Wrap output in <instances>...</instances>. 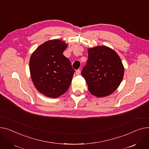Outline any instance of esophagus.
<instances>
[{
    "instance_id": "34e87169",
    "label": "esophagus",
    "mask_w": 149,
    "mask_h": 149,
    "mask_svg": "<svg viewBox=\"0 0 149 149\" xmlns=\"http://www.w3.org/2000/svg\"><path fill=\"white\" fill-rule=\"evenodd\" d=\"M76 74L77 75L80 74H81V70H77L76 71Z\"/></svg>"
}]
</instances>
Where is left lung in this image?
<instances>
[{"label":"left lung","mask_w":149,"mask_h":149,"mask_svg":"<svg viewBox=\"0 0 149 149\" xmlns=\"http://www.w3.org/2000/svg\"><path fill=\"white\" fill-rule=\"evenodd\" d=\"M88 61L81 73L90 92L97 97L111 94L119 86L124 76V66L120 56L105 46L88 48Z\"/></svg>","instance_id":"left-lung-1"}]
</instances>
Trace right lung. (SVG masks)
<instances>
[{
	"label": "right lung",
	"mask_w": 149,
	"mask_h": 149,
	"mask_svg": "<svg viewBox=\"0 0 149 149\" xmlns=\"http://www.w3.org/2000/svg\"><path fill=\"white\" fill-rule=\"evenodd\" d=\"M68 45L59 40H49L38 46L29 61L31 77L36 89L51 98L65 93L71 84L74 70L63 54Z\"/></svg>",
	"instance_id": "obj_1"
}]
</instances>
